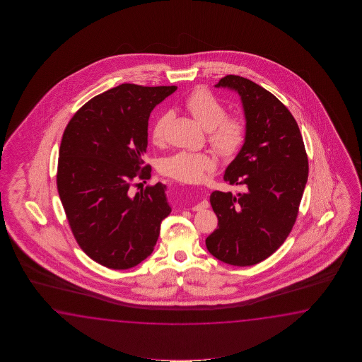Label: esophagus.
Listing matches in <instances>:
<instances>
[{"mask_svg": "<svg viewBox=\"0 0 362 362\" xmlns=\"http://www.w3.org/2000/svg\"><path fill=\"white\" fill-rule=\"evenodd\" d=\"M208 207H209V202L207 199H203L200 200L198 204H195L192 209V211H202V209H206Z\"/></svg>", "mask_w": 362, "mask_h": 362, "instance_id": "1", "label": "esophagus"}]
</instances>
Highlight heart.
<instances>
[{
  "label": "heart",
  "mask_w": 362,
  "mask_h": 362,
  "mask_svg": "<svg viewBox=\"0 0 362 362\" xmlns=\"http://www.w3.org/2000/svg\"><path fill=\"white\" fill-rule=\"evenodd\" d=\"M184 106L198 123L207 131L208 141L216 153L223 158H233L246 141V123L240 116H226V108L220 100L204 88L195 89L184 102ZM168 114L155 119L150 136L154 144H160ZM165 176L185 184H199L208 173L214 172L216 160L206 153L177 151L162 162Z\"/></svg>",
  "instance_id": "obj_1"
}]
</instances>
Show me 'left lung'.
<instances>
[{"label": "left lung", "instance_id": "obj_1", "mask_svg": "<svg viewBox=\"0 0 362 362\" xmlns=\"http://www.w3.org/2000/svg\"><path fill=\"white\" fill-rule=\"evenodd\" d=\"M215 86L240 97L246 141L223 181L246 192L211 194L218 225L206 246L220 262L250 267L276 252L293 229L307 185V153L296 120L272 93L237 75Z\"/></svg>", "mask_w": 362, "mask_h": 362}]
</instances>
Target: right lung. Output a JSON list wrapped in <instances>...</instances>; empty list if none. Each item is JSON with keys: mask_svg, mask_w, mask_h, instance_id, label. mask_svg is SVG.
I'll return each instance as SVG.
<instances>
[{"mask_svg": "<svg viewBox=\"0 0 362 362\" xmlns=\"http://www.w3.org/2000/svg\"><path fill=\"white\" fill-rule=\"evenodd\" d=\"M177 86L117 85L86 102L62 137L57 186L71 230L94 262L129 269L151 255L172 208L167 186L133 194L144 167L148 117Z\"/></svg>", "mask_w": 362, "mask_h": 362, "instance_id": "1", "label": "right lung"}]
</instances>
